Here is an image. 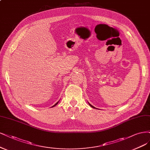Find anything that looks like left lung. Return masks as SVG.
Returning a JSON list of instances; mask_svg holds the SVG:
<instances>
[{
	"mask_svg": "<svg viewBox=\"0 0 150 150\" xmlns=\"http://www.w3.org/2000/svg\"><path fill=\"white\" fill-rule=\"evenodd\" d=\"M89 105H90V106H91V107H92V108H96V107H94V106H92V105L91 104H89Z\"/></svg>",
	"mask_w": 150,
	"mask_h": 150,
	"instance_id": "left-lung-1",
	"label": "left lung"
}]
</instances>
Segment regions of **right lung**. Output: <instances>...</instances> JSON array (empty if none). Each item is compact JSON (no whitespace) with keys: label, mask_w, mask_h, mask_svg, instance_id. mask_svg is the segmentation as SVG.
I'll list each match as a JSON object with an SVG mask.
<instances>
[{"label":"right lung","mask_w":150,"mask_h":150,"mask_svg":"<svg viewBox=\"0 0 150 150\" xmlns=\"http://www.w3.org/2000/svg\"><path fill=\"white\" fill-rule=\"evenodd\" d=\"M58 102H59V101H58V102H56V104H54V105L53 106H52V107H54V106H56V105H57V104H58Z\"/></svg>","instance_id":"add662e5"}]
</instances>
